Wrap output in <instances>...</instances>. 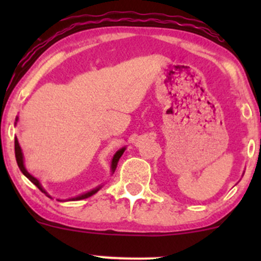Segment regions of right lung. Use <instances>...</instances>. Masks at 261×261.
<instances>
[{
  "instance_id": "obj_1",
  "label": "right lung",
  "mask_w": 261,
  "mask_h": 261,
  "mask_svg": "<svg viewBox=\"0 0 261 261\" xmlns=\"http://www.w3.org/2000/svg\"><path fill=\"white\" fill-rule=\"evenodd\" d=\"M17 121H18V118H16V124H17ZM125 149H126V147H122V148L119 149V151H116V153L114 154V157H113V160H112V166H110V170H112V174H114V172H115L116 167H118V162H119V160H120V157L122 155V153H124V152H125ZM14 152H16L17 164H18V167H19L20 172H22L23 174H24V175L27 176V178H28L29 180H31V181L33 182V184L35 185V187H38L39 190H41V193H44L45 195H46L47 197H50V199H53V197L50 196L49 194L46 193V190H45V189H44L43 187H41L40 181H39L38 179L35 178V176H33V175L31 174V173H29L28 170L25 169L24 160H23V152H22V148H20V146H19V142H18L17 137H14ZM101 187H103V185H98L97 188L92 189V190L87 191V193L81 194V195H77L76 197H71V199L65 200V201H77V200L87 199V197L94 195V194L97 193V191H99L100 189H101ZM58 201H64V200H59V199H58Z\"/></svg>"
}]
</instances>
